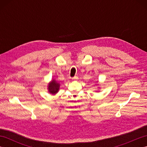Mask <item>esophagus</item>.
Instances as JSON below:
<instances>
[{
  "label": "esophagus",
  "instance_id": "1",
  "mask_svg": "<svg viewBox=\"0 0 147 147\" xmlns=\"http://www.w3.org/2000/svg\"><path fill=\"white\" fill-rule=\"evenodd\" d=\"M78 79V76H74L73 78H72V80H76Z\"/></svg>",
  "mask_w": 147,
  "mask_h": 147
}]
</instances>
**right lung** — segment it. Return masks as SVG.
Instances as JSON below:
<instances>
[{"instance_id":"right-lung-1","label":"right lung","mask_w":147,"mask_h":147,"mask_svg":"<svg viewBox=\"0 0 147 147\" xmlns=\"http://www.w3.org/2000/svg\"><path fill=\"white\" fill-rule=\"evenodd\" d=\"M59 88H60V84L55 80H52L51 82L49 83L47 89L51 94L55 95L59 92Z\"/></svg>"}]
</instances>
